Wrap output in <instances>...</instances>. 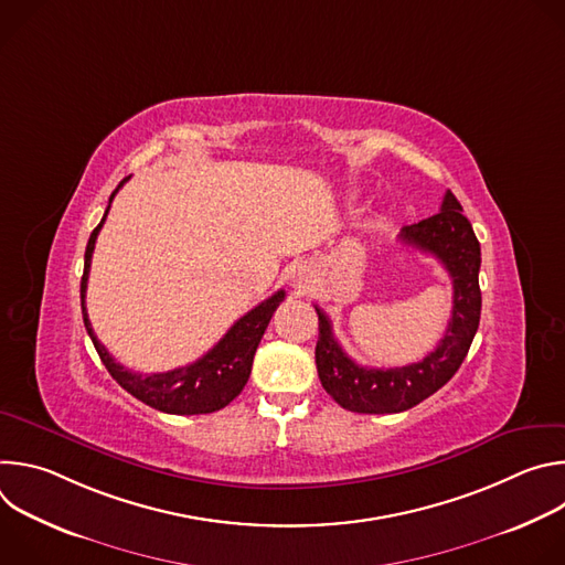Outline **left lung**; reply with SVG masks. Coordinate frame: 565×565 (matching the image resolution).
I'll use <instances>...</instances> for the list:
<instances>
[{"instance_id": "1", "label": "left lung", "mask_w": 565, "mask_h": 565, "mask_svg": "<svg viewBox=\"0 0 565 565\" xmlns=\"http://www.w3.org/2000/svg\"><path fill=\"white\" fill-rule=\"evenodd\" d=\"M399 241L436 257L449 273L454 284L451 319L438 347L420 362L395 369H369L342 351L331 319L315 306L319 317L315 364L321 386L340 407L355 414H399L420 405L454 377L478 331L480 244L458 199L447 190L440 212L402 227Z\"/></svg>"}]
</instances>
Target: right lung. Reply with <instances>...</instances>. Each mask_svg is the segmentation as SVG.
<instances>
[{
	"label": "right lung",
	"mask_w": 565,
	"mask_h": 565,
	"mask_svg": "<svg viewBox=\"0 0 565 565\" xmlns=\"http://www.w3.org/2000/svg\"><path fill=\"white\" fill-rule=\"evenodd\" d=\"M127 179L120 181V185L114 190L109 196V203L114 201L116 192L125 185ZM109 214V205L105 210L103 221L98 227L92 232L87 253H85V273L83 281H79V301H83V319L87 333L111 373V377L134 397H138L145 405L151 409L174 414V416H196V414H212L223 409L225 405L244 391L250 371H253V360L257 353V347L270 324V317L277 310V306L284 301L286 292L277 290L273 297L264 299L259 306H255L250 312H246L241 319L234 321V327L218 340L214 349H210L203 358L188 366H179L166 373H138L125 369L120 362H116L109 351L98 342L92 321L85 308V297H87V281H89V268H92V255L96 248V238L98 232Z\"/></svg>",
	"instance_id": "1"
}]
</instances>
